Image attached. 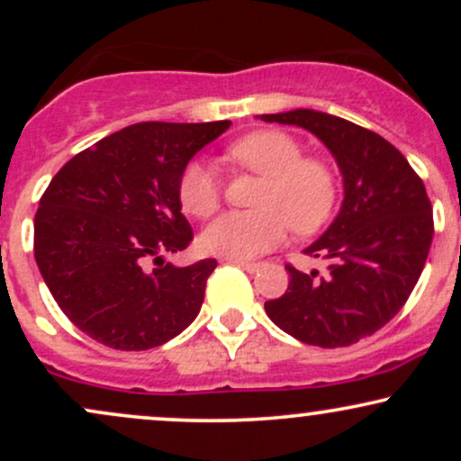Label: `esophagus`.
<instances>
[{
    "label": "esophagus",
    "instance_id": "1",
    "mask_svg": "<svg viewBox=\"0 0 461 461\" xmlns=\"http://www.w3.org/2000/svg\"><path fill=\"white\" fill-rule=\"evenodd\" d=\"M227 262L234 264V267L242 268V271H247V273H258V271H260V264H258V262H245V260H227Z\"/></svg>",
    "mask_w": 461,
    "mask_h": 461
}]
</instances>
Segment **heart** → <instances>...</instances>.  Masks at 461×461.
<instances>
[{
	"mask_svg": "<svg viewBox=\"0 0 461 461\" xmlns=\"http://www.w3.org/2000/svg\"><path fill=\"white\" fill-rule=\"evenodd\" d=\"M236 164L264 176L256 212H225L205 227L199 247L225 260H253L282 245L288 223L294 231L316 230L331 212L336 184L330 168L290 134L262 130L242 136L227 149ZM179 201L188 214L210 216L221 203V182L210 164L193 160L179 177Z\"/></svg>",
	"mask_w": 461,
	"mask_h": 461,
	"instance_id": "heart-1",
	"label": "heart"
}]
</instances>
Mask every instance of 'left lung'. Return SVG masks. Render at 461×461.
<instances>
[{"mask_svg": "<svg viewBox=\"0 0 461 461\" xmlns=\"http://www.w3.org/2000/svg\"><path fill=\"white\" fill-rule=\"evenodd\" d=\"M258 119L314 134L336 160L345 188L340 212L303 249L327 260V273L285 267L288 290L264 310L305 345H353L394 319L425 268L433 238L425 184L394 145L340 116L297 108Z\"/></svg>", "mask_w": 461, "mask_h": 461, "instance_id": "obj_1", "label": "left lung"}]
</instances>
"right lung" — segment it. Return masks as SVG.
Returning <instances> with one entry per match:
<instances>
[{"instance_id":"1","label":"right lung","mask_w":461,"mask_h":461,"mask_svg":"<svg viewBox=\"0 0 461 461\" xmlns=\"http://www.w3.org/2000/svg\"><path fill=\"white\" fill-rule=\"evenodd\" d=\"M231 121H147L105 136L51 179L34 216V258L51 297L93 340L160 347L197 319L216 260L164 262L193 240L179 177Z\"/></svg>"}]
</instances>
